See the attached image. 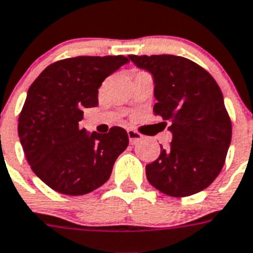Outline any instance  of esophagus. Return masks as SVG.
<instances>
[{
    "mask_svg": "<svg viewBox=\"0 0 253 253\" xmlns=\"http://www.w3.org/2000/svg\"><path fill=\"white\" fill-rule=\"evenodd\" d=\"M127 135H128V139H130V143L132 144H136L137 141H140V140L143 139V135L140 132H137V131L135 130H127Z\"/></svg>",
    "mask_w": 253,
    "mask_h": 253,
    "instance_id": "1",
    "label": "esophagus"
}]
</instances>
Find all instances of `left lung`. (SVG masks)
<instances>
[{"label":"left lung","mask_w":253,"mask_h":253,"mask_svg":"<svg viewBox=\"0 0 253 253\" xmlns=\"http://www.w3.org/2000/svg\"><path fill=\"white\" fill-rule=\"evenodd\" d=\"M154 77L153 112L169 123V149L146 165V179L159 192L182 198L201 192L221 172L231 141V121L221 90L194 61L175 55H128Z\"/></svg>","instance_id":"obj_1"}]
</instances>
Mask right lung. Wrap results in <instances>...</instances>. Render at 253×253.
Wrapping results in <instances>:
<instances>
[{"label": "right lung", "instance_id": "1", "mask_svg": "<svg viewBox=\"0 0 253 253\" xmlns=\"http://www.w3.org/2000/svg\"><path fill=\"white\" fill-rule=\"evenodd\" d=\"M126 63L122 55L63 59L29 87L19 114V139L32 171L55 192L84 195L101 186L128 145L122 127L88 135L78 126L84 108L99 104L101 82Z\"/></svg>", "mask_w": 253, "mask_h": 253}]
</instances>
